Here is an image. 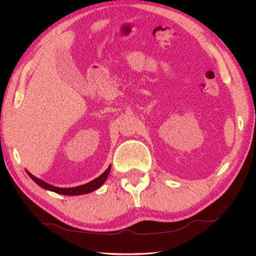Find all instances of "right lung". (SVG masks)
I'll list each match as a JSON object with an SVG mask.
<instances>
[{
  "label": "right lung",
  "instance_id": "right-lung-1",
  "mask_svg": "<svg viewBox=\"0 0 256 256\" xmlns=\"http://www.w3.org/2000/svg\"><path fill=\"white\" fill-rule=\"evenodd\" d=\"M110 170H111V166H108V170L104 172H103L102 175H100L98 178L94 179L92 182L86 184H81V186H78V187H72V188H58V187H55V186H52V184L40 180V179L36 178L35 176H32L30 172H27V174H28L30 177L38 184V186H40L44 189L50 190V192H55L60 194L78 196V194H89L91 192H94V190L98 189L99 187H101L102 184L106 180V178L108 176V172H110Z\"/></svg>",
  "mask_w": 256,
  "mask_h": 256
}]
</instances>
